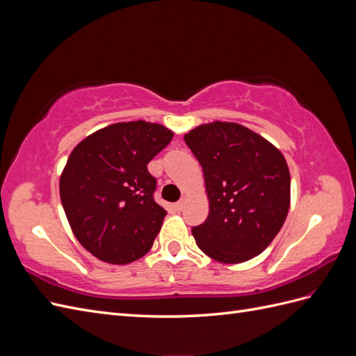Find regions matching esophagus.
I'll return each mask as SVG.
<instances>
[{
  "label": "esophagus",
  "instance_id": "1",
  "mask_svg": "<svg viewBox=\"0 0 356 356\" xmlns=\"http://www.w3.org/2000/svg\"><path fill=\"white\" fill-rule=\"evenodd\" d=\"M184 207H186V199H181V200H178V202L175 203V208H177L178 211H182V209H184Z\"/></svg>",
  "mask_w": 356,
  "mask_h": 356
}]
</instances>
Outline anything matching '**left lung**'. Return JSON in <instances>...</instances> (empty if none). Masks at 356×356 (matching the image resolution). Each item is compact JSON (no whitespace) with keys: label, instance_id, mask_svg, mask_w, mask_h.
<instances>
[{"label":"left lung","instance_id":"left-lung-1","mask_svg":"<svg viewBox=\"0 0 356 356\" xmlns=\"http://www.w3.org/2000/svg\"><path fill=\"white\" fill-rule=\"evenodd\" d=\"M184 141L203 169L209 215L193 227L200 250L220 263L251 260L272 243L289 209L291 178L279 149L229 122L200 124Z\"/></svg>","mask_w":356,"mask_h":356}]
</instances>
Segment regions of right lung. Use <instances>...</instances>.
<instances>
[{
  "instance_id": "add662e5",
  "label": "right lung",
  "mask_w": 356,
  "mask_h": 356,
  "mask_svg": "<svg viewBox=\"0 0 356 356\" xmlns=\"http://www.w3.org/2000/svg\"><path fill=\"white\" fill-rule=\"evenodd\" d=\"M174 132L144 120L115 123L72 149L59 181L63 211L77 241L110 264L152 250L166 211L154 202L157 181L147 165Z\"/></svg>"
}]
</instances>
